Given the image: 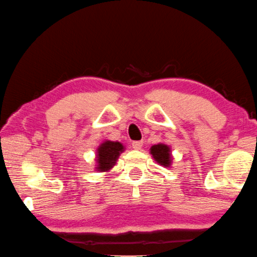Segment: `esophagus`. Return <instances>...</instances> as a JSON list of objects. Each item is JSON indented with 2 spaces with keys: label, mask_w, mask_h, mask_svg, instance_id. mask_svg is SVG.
I'll use <instances>...</instances> for the list:
<instances>
[{
  "label": "esophagus",
  "mask_w": 257,
  "mask_h": 257,
  "mask_svg": "<svg viewBox=\"0 0 257 257\" xmlns=\"http://www.w3.org/2000/svg\"><path fill=\"white\" fill-rule=\"evenodd\" d=\"M142 145H144V142H142V141H133L132 142L133 149H136V150L141 149L142 148Z\"/></svg>",
  "instance_id": "1"
}]
</instances>
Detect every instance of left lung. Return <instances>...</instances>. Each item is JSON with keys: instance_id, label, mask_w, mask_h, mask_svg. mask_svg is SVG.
I'll list each match as a JSON object with an SVG mask.
<instances>
[{"instance_id": "8db88e82", "label": "left lung", "mask_w": 257, "mask_h": 257, "mask_svg": "<svg viewBox=\"0 0 257 257\" xmlns=\"http://www.w3.org/2000/svg\"><path fill=\"white\" fill-rule=\"evenodd\" d=\"M150 155L153 156L154 161L156 162L158 165L164 167H171L173 158H172V150L171 147L165 144H159L153 145L150 148Z\"/></svg>"}]
</instances>
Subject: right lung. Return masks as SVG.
Wrapping results in <instances>:
<instances>
[{
	"instance_id": "right-lung-1",
	"label": "right lung",
	"mask_w": 257,
	"mask_h": 257,
	"mask_svg": "<svg viewBox=\"0 0 257 257\" xmlns=\"http://www.w3.org/2000/svg\"><path fill=\"white\" fill-rule=\"evenodd\" d=\"M125 147L119 141L104 140L101 142L95 153V171L101 173H108L116 165V162Z\"/></svg>"
}]
</instances>
